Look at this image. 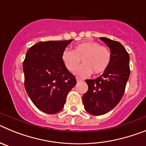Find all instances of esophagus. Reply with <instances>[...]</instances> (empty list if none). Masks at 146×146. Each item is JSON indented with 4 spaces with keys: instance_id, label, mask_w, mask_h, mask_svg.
Here are the masks:
<instances>
[{
    "instance_id": "1",
    "label": "esophagus",
    "mask_w": 146,
    "mask_h": 146,
    "mask_svg": "<svg viewBox=\"0 0 146 146\" xmlns=\"http://www.w3.org/2000/svg\"><path fill=\"white\" fill-rule=\"evenodd\" d=\"M77 82H81V81H82V80L79 78V77H77Z\"/></svg>"
}]
</instances>
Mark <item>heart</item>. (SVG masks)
Listing matches in <instances>:
<instances>
[{"label":"heart","mask_w":146,"mask_h":146,"mask_svg":"<svg viewBox=\"0 0 146 146\" xmlns=\"http://www.w3.org/2000/svg\"><path fill=\"white\" fill-rule=\"evenodd\" d=\"M61 59L67 70L72 72L77 69L82 60L83 64L75 73L79 77H84L92 72L94 74L104 73L109 66L111 55L107 47L98 42L88 41L77 44L73 50H64Z\"/></svg>","instance_id":"b5f03b06"}]
</instances>
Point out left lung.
Listing matches in <instances>:
<instances>
[{"label":"left lung","instance_id":"left-lung-1","mask_svg":"<svg viewBox=\"0 0 146 146\" xmlns=\"http://www.w3.org/2000/svg\"><path fill=\"white\" fill-rule=\"evenodd\" d=\"M99 38L110 48L111 59L100 77L86 80L88 89L82 102L86 111L94 115L105 114L119 103L130 74L129 55L123 45L105 37Z\"/></svg>","mask_w":146,"mask_h":146}]
</instances>
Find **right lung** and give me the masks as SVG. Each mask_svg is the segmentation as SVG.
Instances as JSON below:
<instances>
[{
	"instance_id": "obj_1",
	"label": "right lung",
	"mask_w": 146,
	"mask_h": 146,
	"mask_svg": "<svg viewBox=\"0 0 146 146\" xmlns=\"http://www.w3.org/2000/svg\"><path fill=\"white\" fill-rule=\"evenodd\" d=\"M72 39L41 42L27 51L23 62L25 87L35 106L48 114L64 108L67 94L77 83L62 61Z\"/></svg>"
}]
</instances>
